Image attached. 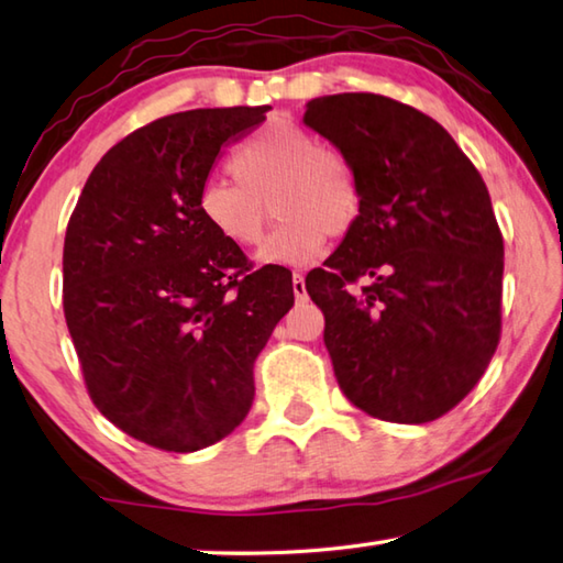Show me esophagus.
I'll return each instance as SVG.
<instances>
[{
  "instance_id": "34e87169",
  "label": "esophagus",
  "mask_w": 563,
  "mask_h": 563,
  "mask_svg": "<svg viewBox=\"0 0 563 563\" xmlns=\"http://www.w3.org/2000/svg\"><path fill=\"white\" fill-rule=\"evenodd\" d=\"M292 292H295V300H300V302L308 298V290H305V278L300 273L292 275Z\"/></svg>"
}]
</instances>
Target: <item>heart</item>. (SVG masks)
Returning a JSON list of instances; mask_svg holds the SVG:
<instances>
[{
  "mask_svg": "<svg viewBox=\"0 0 563 563\" xmlns=\"http://www.w3.org/2000/svg\"><path fill=\"white\" fill-rule=\"evenodd\" d=\"M233 180H206L196 211L208 231L233 247H255L268 225V203L280 225L263 245V263L302 265L318 258L328 235L342 238L362 216L360 170L345 151L322 146L292 121H271L228 158Z\"/></svg>",
  "mask_w": 563,
  "mask_h": 563,
  "instance_id": "1",
  "label": "heart"
}]
</instances>
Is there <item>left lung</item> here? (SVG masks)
Returning a JSON list of instances; mask_svg holds the SVG:
<instances>
[{"label": "left lung", "mask_w": 563, "mask_h": 563, "mask_svg": "<svg viewBox=\"0 0 563 563\" xmlns=\"http://www.w3.org/2000/svg\"><path fill=\"white\" fill-rule=\"evenodd\" d=\"M355 161L362 216L305 290L338 385L369 417L422 424L479 383L501 338L504 241L479 170L440 123L379 93L305 103Z\"/></svg>", "instance_id": "obj_1"}]
</instances>
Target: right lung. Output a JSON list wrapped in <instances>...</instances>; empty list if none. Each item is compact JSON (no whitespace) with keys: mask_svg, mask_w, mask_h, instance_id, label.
<instances>
[{"mask_svg":"<svg viewBox=\"0 0 563 563\" xmlns=\"http://www.w3.org/2000/svg\"><path fill=\"white\" fill-rule=\"evenodd\" d=\"M268 107L156 119L93 166L64 238V318L99 412L133 440L196 452L253 405V365L292 308L283 265L253 268L196 211L218 151Z\"/></svg>","mask_w":563,"mask_h":563,"instance_id":"add662e5","label":"right lung"}]
</instances>
